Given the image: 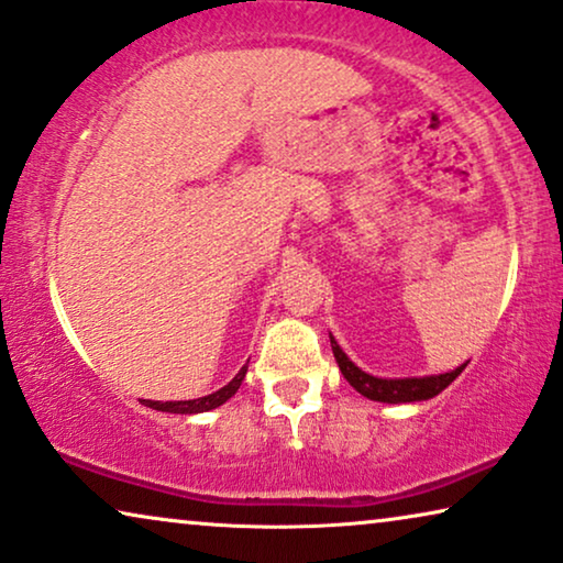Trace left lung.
Here are the masks:
<instances>
[{
    "label": "left lung",
    "instance_id": "left-lung-1",
    "mask_svg": "<svg viewBox=\"0 0 563 563\" xmlns=\"http://www.w3.org/2000/svg\"><path fill=\"white\" fill-rule=\"evenodd\" d=\"M330 345H333V356L341 366V374L345 382L351 384L358 395L366 399H374V402H387V405H402V402H422V399H430L449 387V384L456 379V376L464 372L466 364L445 374H433V376H405V379H382V376L366 374L353 364V361L345 356L341 345L333 335H330Z\"/></svg>",
    "mask_w": 563,
    "mask_h": 563
}]
</instances>
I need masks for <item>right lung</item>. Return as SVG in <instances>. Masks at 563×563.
<instances>
[{
	"mask_svg": "<svg viewBox=\"0 0 563 563\" xmlns=\"http://www.w3.org/2000/svg\"><path fill=\"white\" fill-rule=\"evenodd\" d=\"M245 372H249V364H245L241 372L233 376V382H228L225 387L212 391V395L207 397H199V399H187V402H153V399H143L145 407H153V410L158 412H176V415H197V412H210L214 407L225 405L230 397L235 395L238 389H241V384L245 379Z\"/></svg>",
	"mask_w": 563,
	"mask_h": 563,
	"instance_id": "right-lung-1",
	"label": "right lung"
}]
</instances>
